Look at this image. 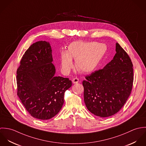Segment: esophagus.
I'll use <instances>...</instances> for the list:
<instances>
[{"label": "esophagus", "mask_w": 146, "mask_h": 146, "mask_svg": "<svg viewBox=\"0 0 146 146\" xmlns=\"http://www.w3.org/2000/svg\"><path fill=\"white\" fill-rule=\"evenodd\" d=\"M79 82V79L77 78H74L72 79V83L74 84L78 83Z\"/></svg>", "instance_id": "esophagus-1"}]
</instances>
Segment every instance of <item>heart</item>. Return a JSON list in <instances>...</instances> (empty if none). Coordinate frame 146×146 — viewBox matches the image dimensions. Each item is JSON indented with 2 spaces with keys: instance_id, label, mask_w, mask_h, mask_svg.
Masks as SVG:
<instances>
[{
  "instance_id": "obj_1",
  "label": "heart",
  "mask_w": 146,
  "mask_h": 146,
  "mask_svg": "<svg viewBox=\"0 0 146 146\" xmlns=\"http://www.w3.org/2000/svg\"><path fill=\"white\" fill-rule=\"evenodd\" d=\"M107 50L104 43L76 41L69 44L67 50L60 53V64L63 72L67 74L74 66L76 60L77 69L83 72H91L97 68Z\"/></svg>"
}]
</instances>
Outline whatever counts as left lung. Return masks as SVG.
Masks as SVG:
<instances>
[{"instance_id": "8db88e82", "label": "left lung", "mask_w": 146, "mask_h": 146, "mask_svg": "<svg viewBox=\"0 0 146 146\" xmlns=\"http://www.w3.org/2000/svg\"><path fill=\"white\" fill-rule=\"evenodd\" d=\"M113 58L104 68L85 76L83 82L84 102L88 110L101 117L120 111L133 87V63L124 49L117 42Z\"/></svg>"}]
</instances>
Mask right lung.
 Segmentation results:
<instances>
[{"label": "right lung", "mask_w": 146, "mask_h": 146, "mask_svg": "<svg viewBox=\"0 0 146 146\" xmlns=\"http://www.w3.org/2000/svg\"><path fill=\"white\" fill-rule=\"evenodd\" d=\"M49 42L33 44L23 55L17 70V96L34 117L48 120L56 116L64 102V93L72 85L68 78L54 76Z\"/></svg>", "instance_id": "1"}]
</instances>
